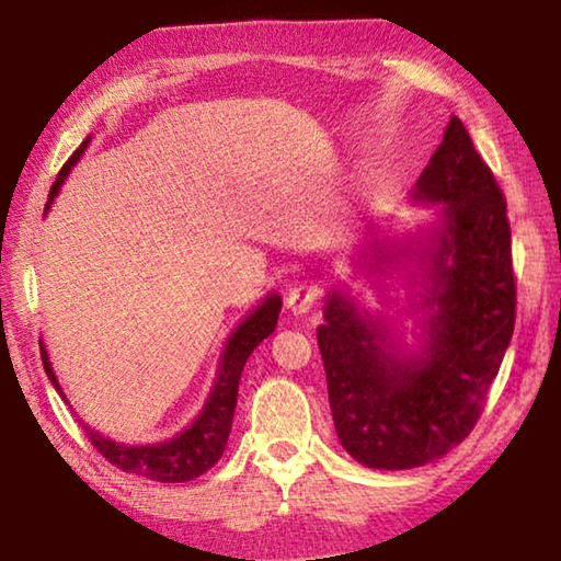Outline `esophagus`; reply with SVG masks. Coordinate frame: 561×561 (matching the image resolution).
<instances>
[{"instance_id":"obj_1","label":"esophagus","mask_w":561,"mask_h":561,"mask_svg":"<svg viewBox=\"0 0 561 561\" xmlns=\"http://www.w3.org/2000/svg\"><path fill=\"white\" fill-rule=\"evenodd\" d=\"M320 289L316 285H297L289 289L287 295V308L293 310V316H305L318 305Z\"/></svg>"}]
</instances>
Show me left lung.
I'll return each mask as SVG.
<instances>
[{"label":"left lung","instance_id":"obj_1","mask_svg":"<svg viewBox=\"0 0 561 561\" xmlns=\"http://www.w3.org/2000/svg\"><path fill=\"white\" fill-rule=\"evenodd\" d=\"M410 203L436 210L402 236L371 222L356 251L354 268L393 312L364 308L343 285L325 295L318 325L335 433L369 469L423 467L465 442L515 323L505 199L457 115ZM394 284L405 304L389 297Z\"/></svg>","mask_w":561,"mask_h":561}]
</instances>
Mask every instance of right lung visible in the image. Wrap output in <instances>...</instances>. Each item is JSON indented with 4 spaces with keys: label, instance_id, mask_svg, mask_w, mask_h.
Instances as JSON below:
<instances>
[{
    "label": "right lung",
    "instance_id": "add662e5",
    "mask_svg": "<svg viewBox=\"0 0 561 561\" xmlns=\"http://www.w3.org/2000/svg\"><path fill=\"white\" fill-rule=\"evenodd\" d=\"M89 136L84 144L79 146V151L71 156L69 161L64 163L61 174L56 176L54 186H50L46 213L50 210V203L61 192V184L66 176L71 174V169L77 167L81 153L87 151ZM282 310V297L276 293H268L264 300H261L251 312H245L230 335L226 339V346L220 351L218 369H215V379L210 392H207V400L203 410L194 415V421L176 433V436L167 438V442L156 444H123L115 442V438L104 436V433L94 431L92 425L84 423V431L89 442L94 444V449L102 454L110 465H115L123 472H133L140 477H148L153 482H190L194 477L205 474L207 469L218 465L228 446L230 425H233V413L238 402V385H241V375L245 362L253 354V348L259 346L261 341L268 339L274 333L276 320H279ZM41 356L43 367H46V375L50 385L56 387V392L66 400V394L58 385V377L54 371V364H50L46 343L41 341ZM69 402V400H66Z\"/></svg>",
    "mask_w": 561,
    "mask_h": 561
}]
</instances>
